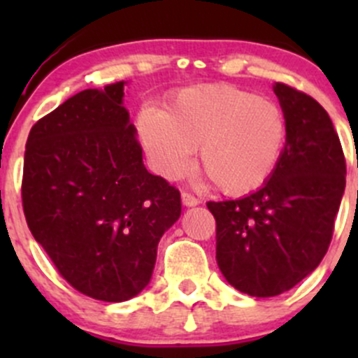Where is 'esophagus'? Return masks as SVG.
I'll return each mask as SVG.
<instances>
[{
	"label": "esophagus",
	"instance_id": "34e87169",
	"mask_svg": "<svg viewBox=\"0 0 358 358\" xmlns=\"http://www.w3.org/2000/svg\"><path fill=\"white\" fill-rule=\"evenodd\" d=\"M182 202L183 206H197L201 204V199L190 192H182Z\"/></svg>",
	"mask_w": 358,
	"mask_h": 358
}]
</instances>
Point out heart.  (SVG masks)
Here are the masks:
<instances>
[{
	"mask_svg": "<svg viewBox=\"0 0 358 358\" xmlns=\"http://www.w3.org/2000/svg\"><path fill=\"white\" fill-rule=\"evenodd\" d=\"M136 131L150 164L176 180L199 164L213 185L229 196L262 189L275 173L287 143L280 106L232 85H206L176 93L164 112L143 107Z\"/></svg>",
	"mask_w": 358,
	"mask_h": 358,
	"instance_id": "b5f03b06",
	"label": "heart"
}]
</instances>
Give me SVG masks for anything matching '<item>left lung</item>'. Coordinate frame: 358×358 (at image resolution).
I'll use <instances>...</instances> for the list:
<instances>
[{"mask_svg":"<svg viewBox=\"0 0 358 358\" xmlns=\"http://www.w3.org/2000/svg\"><path fill=\"white\" fill-rule=\"evenodd\" d=\"M273 92L287 119V143L272 178L236 201H209L216 262L236 289L256 298L289 291L329 249L345 192L346 161L329 114L284 83Z\"/></svg>","mask_w":358,"mask_h":358,"instance_id":"8db88e82","label":"left lung"}]
</instances>
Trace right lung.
Masks as SVG:
<instances>
[{
  "instance_id": "right-lung-1",
  "label": "right lung",
  "mask_w": 358,
  "mask_h": 358,
  "mask_svg": "<svg viewBox=\"0 0 358 358\" xmlns=\"http://www.w3.org/2000/svg\"><path fill=\"white\" fill-rule=\"evenodd\" d=\"M124 81L79 92L31 128L22 208L60 275L100 301L149 284L162 234L180 218L178 189L150 175L122 107Z\"/></svg>"
}]
</instances>
